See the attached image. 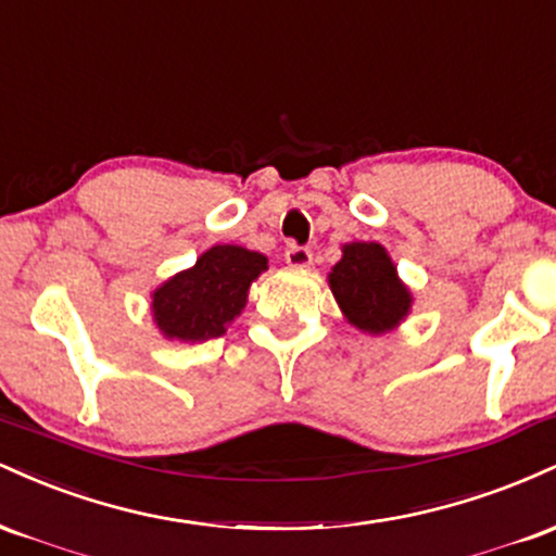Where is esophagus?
<instances>
[{
	"instance_id": "esophagus-1",
	"label": "esophagus",
	"mask_w": 556,
	"mask_h": 556,
	"mask_svg": "<svg viewBox=\"0 0 556 556\" xmlns=\"http://www.w3.org/2000/svg\"><path fill=\"white\" fill-rule=\"evenodd\" d=\"M285 258H287V264L292 266V269H308L311 261H314V256H311L308 248H303V245H292V248H287Z\"/></svg>"
}]
</instances>
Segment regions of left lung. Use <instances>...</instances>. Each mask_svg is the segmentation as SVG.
<instances>
[{"mask_svg": "<svg viewBox=\"0 0 556 556\" xmlns=\"http://www.w3.org/2000/svg\"><path fill=\"white\" fill-rule=\"evenodd\" d=\"M327 279L344 321L363 334H387L410 316L413 292L381 242H344Z\"/></svg>", "mask_w": 556, "mask_h": 556, "instance_id": "left-lung-1", "label": "left lung"}]
</instances>
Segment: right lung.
<instances>
[{"label":"right lung","instance_id":"1","mask_svg":"<svg viewBox=\"0 0 556 556\" xmlns=\"http://www.w3.org/2000/svg\"><path fill=\"white\" fill-rule=\"evenodd\" d=\"M269 269V258L242 245H214L190 269L151 292V316L164 340L185 344L222 337L242 314L248 290Z\"/></svg>","mask_w":556,"mask_h":556}]
</instances>
